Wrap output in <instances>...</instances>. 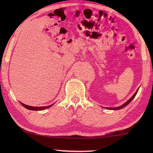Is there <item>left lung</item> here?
<instances>
[{"label": "left lung", "mask_w": 153, "mask_h": 153, "mask_svg": "<svg viewBox=\"0 0 153 153\" xmlns=\"http://www.w3.org/2000/svg\"><path fill=\"white\" fill-rule=\"evenodd\" d=\"M138 91H139V89H138L137 90V91H136V93H134V95L133 96H132V97H131V98H130V99H129V100H128V101H127V102H125V104H123V105L122 106H118V107H116V108H108V109H114V110H116V109H120V108H124L125 107V106H126L127 105V104H128L129 103V102H131V100H132L133 99H134V98L135 97V96H136V95H137V92H138Z\"/></svg>", "instance_id": "left-lung-1"}]
</instances>
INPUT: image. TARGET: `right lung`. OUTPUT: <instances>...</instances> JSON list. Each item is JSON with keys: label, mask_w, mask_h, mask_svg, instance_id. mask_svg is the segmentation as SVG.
Here are the masks:
<instances>
[{"label": "right lung", "mask_w": 153, "mask_h": 153, "mask_svg": "<svg viewBox=\"0 0 153 153\" xmlns=\"http://www.w3.org/2000/svg\"><path fill=\"white\" fill-rule=\"evenodd\" d=\"M21 104H22L23 106H24L25 108H28L29 110H35V111H41V110H45L46 108H49L50 106H51L53 104H51V105H49V106H39V107H36V106H28V105H26V104H24L22 103V102H20Z\"/></svg>", "instance_id": "right-lung-1"}]
</instances>
